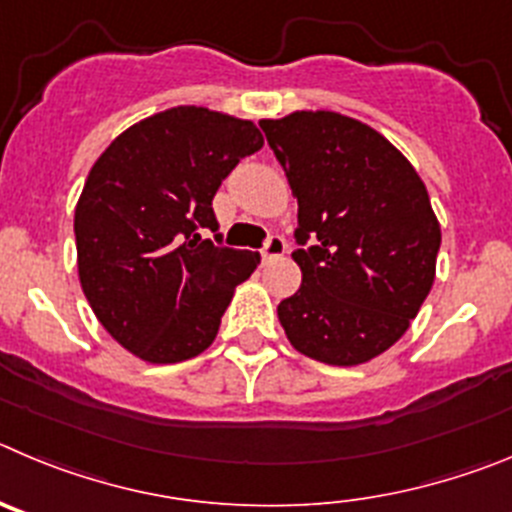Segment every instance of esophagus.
Wrapping results in <instances>:
<instances>
[{"label":"esophagus","mask_w":512,"mask_h":512,"mask_svg":"<svg viewBox=\"0 0 512 512\" xmlns=\"http://www.w3.org/2000/svg\"><path fill=\"white\" fill-rule=\"evenodd\" d=\"M285 250H288V242L280 234H273V237H267L265 247H262V260H278V257L285 255Z\"/></svg>","instance_id":"obj_1"}]
</instances>
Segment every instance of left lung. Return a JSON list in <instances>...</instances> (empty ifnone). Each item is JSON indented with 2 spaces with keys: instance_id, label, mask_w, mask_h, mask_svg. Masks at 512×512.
Here are the masks:
<instances>
[{
  "instance_id": "8db88e82",
  "label": "left lung",
  "mask_w": 512,
  "mask_h": 512,
  "mask_svg": "<svg viewBox=\"0 0 512 512\" xmlns=\"http://www.w3.org/2000/svg\"><path fill=\"white\" fill-rule=\"evenodd\" d=\"M260 127L298 201L301 288L280 301L288 342L334 367L393 347L436 278L441 227L408 158L370 124L303 109Z\"/></svg>"
}]
</instances>
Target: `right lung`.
<instances>
[{"instance_id": "right-lung-1", "label": "right lung", "mask_w": 512, "mask_h": 512, "mask_svg": "<svg viewBox=\"0 0 512 512\" xmlns=\"http://www.w3.org/2000/svg\"><path fill=\"white\" fill-rule=\"evenodd\" d=\"M262 145L250 119L173 107L127 127L91 165L73 216L78 280L99 324L142 362L209 349L234 288L255 273L257 252L199 232H216L214 193Z\"/></svg>"}]
</instances>
